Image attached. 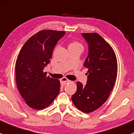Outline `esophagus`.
I'll use <instances>...</instances> for the list:
<instances>
[{
  "label": "esophagus",
  "instance_id": "34e87169",
  "mask_svg": "<svg viewBox=\"0 0 134 134\" xmlns=\"http://www.w3.org/2000/svg\"><path fill=\"white\" fill-rule=\"evenodd\" d=\"M68 82H70V81H69L68 79H67L66 77H63V78H62L61 79H60V83H61L63 85H66V84Z\"/></svg>",
  "mask_w": 134,
  "mask_h": 134
}]
</instances>
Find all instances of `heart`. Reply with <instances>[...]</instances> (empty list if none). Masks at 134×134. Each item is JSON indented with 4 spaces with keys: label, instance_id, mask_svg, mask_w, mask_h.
I'll return each instance as SVG.
<instances>
[{
    "label": "heart",
    "instance_id": "obj_1",
    "mask_svg": "<svg viewBox=\"0 0 134 134\" xmlns=\"http://www.w3.org/2000/svg\"><path fill=\"white\" fill-rule=\"evenodd\" d=\"M79 45H81V44H79V42H72L69 45V47L70 46H79Z\"/></svg>",
    "mask_w": 134,
    "mask_h": 134
}]
</instances>
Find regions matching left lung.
I'll list each match as a JSON object with an SVG mask.
<instances>
[{"label": "left lung", "mask_w": 134, "mask_h": 134, "mask_svg": "<svg viewBox=\"0 0 134 134\" xmlns=\"http://www.w3.org/2000/svg\"><path fill=\"white\" fill-rule=\"evenodd\" d=\"M88 44L84 66L88 69L85 86L77 82L71 100L79 110L90 113L101 107L114 88L118 74V62L111 46L97 33H83Z\"/></svg>", "instance_id": "left-lung-1"}]
</instances>
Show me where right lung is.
Listing matches in <instances>:
<instances>
[{
	"mask_svg": "<svg viewBox=\"0 0 134 134\" xmlns=\"http://www.w3.org/2000/svg\"><path fill=\"white\" fill-rule=\"evenodd\" d=\"M65 31L45 30L30 37L20 49L15 64L18 90L26 103L35 110L48 107L60 92V81L46 76L53 50Z\"/></svg>",
	"mask_w": 134,
	"mask_h": 134,
	"instance_id": "add662e5",
	"label": "right lung"
}]
</instances>
